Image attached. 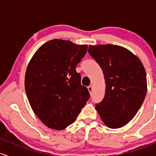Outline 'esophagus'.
<instances>
[{
    "instance_id": "obj_1",
    "label": "esophagus",
    "mask_w": 156,
    "mask_h": 156,
    "mask_svg": "<svg viewBox=\"0 0 156 156\" xmlns=\"http://www.w3.org/2000/svg\"><path fill=\"white\" fill-rule=\"evenodd\" d=\"M87 89H88L89 92H90V94H91V93H92V90H93V87L91 86V85H90V86L87 87Z\"/></svg>"
}]
</instances>
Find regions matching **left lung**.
<instances>
[{"label": "left lung", "instance_id": "8db88e82", "mask_svg": "<svg viewBox=\"0 0 156 156\" xmlns=\"http://www.w3.org/2000/svg\"><path fill=\"white\" fill-rule=\"evenodd\" d=\"M90 55L99 65L105 80V94L96 105L110 128L127 125L136 114L147 94V76L141 60L119 45H89Z\"/></svg>", "mask_w": 156, "mask_h": 156}]
</instances>
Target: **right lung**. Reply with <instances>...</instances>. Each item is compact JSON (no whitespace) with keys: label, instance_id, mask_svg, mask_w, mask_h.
I'll return each mask as SVG.
<instances>
[{"label":"right lung","instance_id":"add662e5","mask_svg":"<svg viewBox=\"0 0 156 156\" xmlns=\"http://www.w3.org/2000/svg\"><path fill=\"white\" fill-rule=\"evenodd\" d=\"M87 45L52 40L36 51L25 76L26 96L34 113L49 128L71 125L90 98L76 71L87 53Z\"/></svg>","mask_w":156,"mask_h":156}]
</instances>
